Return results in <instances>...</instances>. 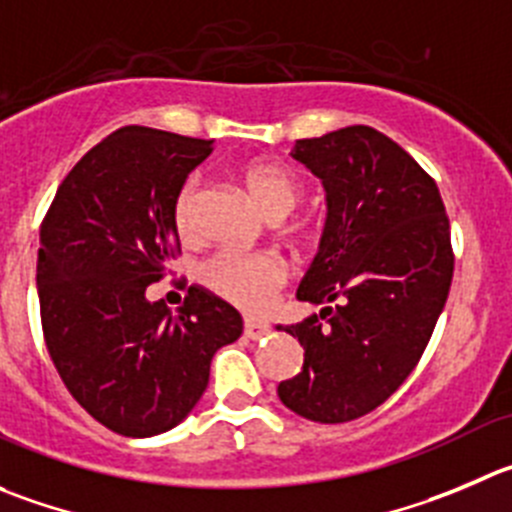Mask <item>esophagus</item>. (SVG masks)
<instances>
[{"label": "esophagus", "instance_id": "34e87169", "mask_svg": "<svg viewBox=\"0 0 512 512\" xmlns=\"http://www.w3.org/2000/svg\"><path fill=\"white\" fill-rule=\"evenodd\" d=\"M269 332H271V326L264 324V321L246 319V324H243V334H246L248 339H253V342H259V339H264Z\"/></svg>", "mask_w": 512, "mask_h": 512}]
</instances>
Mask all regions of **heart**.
I'll use <instances>...</instances> for the list:
<instances>
[{"mask_svg": "<svg viewBox=\"0 0 512 512\" xmlns=\"http://www.w3.org/2000/svg\"><path fill=\"white\" fill-rule=\"evenodd\" d=\"M251 201L259 206L264 216L286 218L296 208L301 198V183L286 168L274 163H251L241 173ZM198 196H201V178H191L180 186L173 206L175 228L183 238L193 228V211H196ZM286 264L271 253H243V251H221L203 266V281L213 294L231 301L243 311L269 309L276 291L284 286Z\"/></svg>", "mask_w": 512, "mask_h": 512, "instance_id": "heart-1", "label": "heart"}]
</instances>
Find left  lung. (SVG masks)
Here are the masks:
<instances>
[{
	"label": "left lung",
	"mask_w": 512,
	"mask_h": 512,
	"mask_svg": "<svg viewBox=\"0 0 512 512\" xmlns=\"http://www.w3.org/2000/svg\"><path fill=\"white\" fill-rule=\"evenodd\" d=\"M291 158L321 180L326 223L296 289L321 311L276 326L304 347L279 399L339 425L377 410L420 362L450 294V221L435 180L367 125L296 140Z\"/></svg>",
	"instance_id": "8db88e82"
}]
</instances>
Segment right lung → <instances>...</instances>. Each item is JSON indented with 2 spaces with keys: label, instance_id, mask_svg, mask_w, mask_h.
<instances>
[{
  "label": "right lung",
  "instance_id": "obj_1",
  "mask_svg": "<svg viewBox=\"0 0 512 512\" xmlns=\"http://www.w3.org/2000/svg\"><path fill=\"white\" fill-rule=\"evenodd\" d=\"M211 145L125 125L82 155L42 223L47 349L72 397L118 435L180 425L206 392L213 354L243 332L241 314L201 286L178 311L145 296L178 251L175 196Z\"/></svg>",
  "mask_w": 512,
  "mask_h": 512
}]
</instances>
